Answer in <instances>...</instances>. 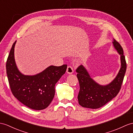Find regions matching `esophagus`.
<instances>
[{
	"mask_svg": "<svg viewBox=\"0 0 133 133\" xmlns=\"http://www.w3.org/2000/svg\"><path fill=\"white\" fill-rule=\"evenodd\" d=\"M66 73L68 74H72L73 73V68L70 66H68L66 69Z\"/></svg>",
	"mask_w": 133,
	"mask_h": 133,
	"instance_id": "obj_1",
	"label": "esophagus"
}]
</instances>
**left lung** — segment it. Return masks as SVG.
<instances>
[{
    "instance_id": "1",
    "label": "left lung",
    "mask_w": 133,
    "mask_h": 133,
    "mask_svg": "<svg viewBox=\"0 0 133 133\" xmlns=\"http://www.w3.org/2000/svg\"><path fill=\"white\" fill-rule=\"evenodd\" d=\"M112 43L120 55L121 68L117 76L111 83L104 86L99 85L91 78L82 65L76 69L80 87L78 100L79 104L83 107L91 109L102 107L117 96L121 89L126 70V63L120 44L115 39H113Z\"/></svg>"
}]
</instances>
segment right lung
<instances>
[{"label": "right lung", "instance_id": "1", "mask_svg": "<svg viewBox=\"0 0 133 133\" xmlns=\"http://www.w3.org/2000/svg\"><path fill=\"white\" fill-rule=\"evenodd\" d=\"M13 44L6 63L7 77L11 91L15 98L28 107L35 110L46 108L55 96V86L66 72L67 65H51L34 76L22 74L15 63Z\"/></svg>", "mask_w": 133, "mask_h": 133}]
</instances>
